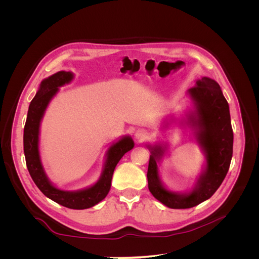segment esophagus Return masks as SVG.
<instances>
[{"instance_id":"1","label":"esophagus","mask_w":259,"mask_h":259,"mask_svg":"<svg viewBox=\"0 0 259 259\" xmlns=\"http://www.w3.org/2000/svg\"><path fill=\"white\" fill-rule=\"evenodd\" d=\"M147 136H148V134H147V132L145 130H138L136 132V138H138V139L146 138Z\"/></svg>"}]
</instances>
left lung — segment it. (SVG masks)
Returning a JSON list of instances; mask_svg holds the SVG:
<instances>
[{"mask_svg":"<svg viewBox=\"0 0 259 259\" xmlns=\"http://www.w3.org/2000/svg\"><path fill=\"white\" fill-rule=\"evenodd\" d=\"M197 107L199 132L197 136L206 154V169L198 187L189 193L178 195L167 191L158 176V159L161 148L153 147L148 165V188L153 197L170 208H190L209 199L215 193L228 173L232 158L233 131L229 105L216 81L202 77L189 90ZM193 121V120H192Z\"/></svg>","mask_w":259,"mask_h":259,"instance_id":"8db88e82","label":"left lung"}]
</instances>
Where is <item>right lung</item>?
<instances>
[{
  "instance_id": "add662e5",
  "label": "right lung",
  "mask_w": 259,
  "mask_h": 259,
  "mask_svg": "<svg viewBox=\"0 0 259 259\" xmlns=\"http://www.w3.org/2000/svg\"><path fill=\"white\" fill-rule=\"evenodd\" d=\"M72 73L59 71L42 81L40 90L31 100L27 121L23 130V151L26 164L31 178L42 193L58 204L73 209H84L92 207L106 198L111 187V179L116 164L122 156L134 147L131 137H124L110 147L108 151L107 162L103 176L99 182L91 188L77 192L62 191L55 188L50 182L42 167L38 155V128L40 122L52 97L57 93L58 86L72 80Z\"/></svg>"
}]
</instances>
